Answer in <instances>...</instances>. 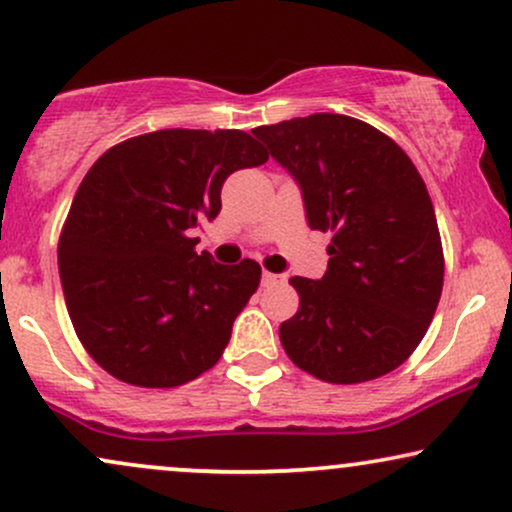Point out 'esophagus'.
Masks as SVG:
<instances>
[{"label": "esophagus", "instance_id": "1", "mask_svg": "<svg viewBox=\"0 0 512 512\" xmlns=\"http://www.w3.org/2000/svg\"><path fill=\"white\" fill-rule=\"evenodd\" d=\"M277 280H280V275H273V273H268V270H263V275H261V282H263V287H268V285H275Z\"/></svg>", "mask_w": 512, "mask_h": 512}]
</instances>
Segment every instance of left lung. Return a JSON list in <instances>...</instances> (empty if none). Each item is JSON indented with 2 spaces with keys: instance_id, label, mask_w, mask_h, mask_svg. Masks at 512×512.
<instances>
[{
  "instance_id": "8db88e82",
  "label": "left lung",
  "mask_w": 512,
  "mask_h": 512,
  "mask_svg": "<svg viewBox=\"0 0 512 512\" xmlns=\"http://www.w3.org/2000/svg\"><path fill=\"white\" fill-rule=\"evenodd\" d=\"M304 192L311 230L332 232L323 280L292 277L299 311L280 325L289 361L361 384L418 349L444 287V249L418 168L391 137L342 113L254 130Z\"/></svg>"
}]
</instances>
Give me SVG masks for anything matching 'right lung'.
Returning <instances> with one entry per match:
<instances>
[{
	"instance_id": "1",
	"label": "right lung",
	"mask_w": 512,
	"mask_h": 512,
	"mask_svg": "<svg viewBox=\"0 0 512 512\" xmlns=\"http://www.w3.org/2000/svg\"><path fill=\"white\" fill-rule=\"evenodd\" d=\"M268 156L249 132L170 128L118 142L87 170L59 273L75 334L111 377L170 389L220 361L261 266H218L192 230L218 216L227 175Z\"/></svg>"
}]
</instances>
